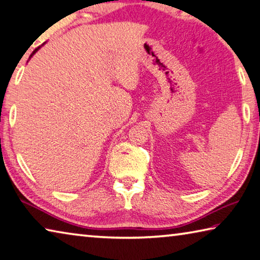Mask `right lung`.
I'll list each match as a JSON object with an SVG mask.
<instances>
[{
  "mask_svg": "<svg viewBox=\"0 0 260 260\" xmlns=\"http://www.w3.org/2000/svg\"><path fill=\"white\" fill-rule=\"evenodd\" d=\"M39 48H40V47H38V48H36V49H34V50H33V53H32V55H33L34 53H36V52H37V50H38V49H39ZM32 55H31V56H32Z\"/></svg>",
  "mask_w": 260,
  "mask_h": 260,
  "instance_id": "right-lung-1",
  "label": "right lung"
}]
</instances>
